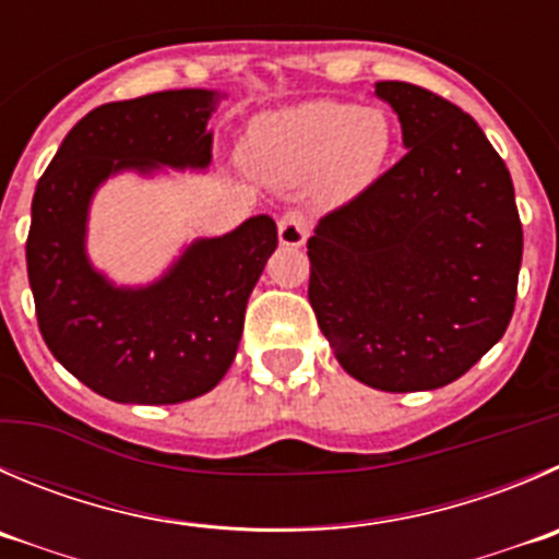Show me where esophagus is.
Wrapping results in <instances>:
<instances>
[{
  "instance_id": "obj_1",
  "label": "esophagus",
  "mask_w": 559,
  "mask_h": 559,
  "mask_svg": "<svg viewBox=\"0 0 559 559\" xmlns=\"http://www.w3.org/2000/svg\"><path fill=\"white\" fill-rule=\"evenodd\" d=\"M278 240L286 248H300L308 240V221L300 210H289L278 221Z\"/></svg>"
}]
</instances>
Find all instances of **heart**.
<instances>
[{
    "label": "heart",
    "instance_id": "heart-1",
    "mask_svg": "<svg viewBox=\"0 0 559 559\" xmlns=\"http://www.w3.org/2000/svg\"><path fill=\"white\" fill-rule=\"evenodd\" d=\"M388 150L390 122L379 108L311 100L259 117L242 160L275 186L313 180L322 202H344L377 177Z\"/></svg>",
    "mask_w": 559,
    "mask_h": 559
}]
</instances>
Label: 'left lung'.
Wrapping results in <instances>:
<instances>
[{
	"mask_svg": "<svg viewBox=\"0 0 559 559\" xmlns=\"http://www.w3.org/2000/svg\"><path fill=\"white\" fill-rule=\"evenodd\" d=\"M406 155L308 240L311 302L346 373L384 393L435 390L506 333L522 267L511 171L469 114L379 81Z\"/></svg>",
	"mask_w": 559,
	"mask_h": 559,
	"instance_id": "obj_1",
	"label": "left lung"
}]
</instances>
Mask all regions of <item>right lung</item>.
Wrapping results in <instances>:
<instances>
[{
	"label": "right lung",
	"instance_id": "add662e5",
	"mask_svg": "<svg viewBox=\"0 0 559 559\" xmlns=\"http://www.w3.org/2000/svg\"><path fill=\"white\" fill-rule=\"evenodd\" d=\"M210 90L97 106L73 124L32 199L26 273L37 328L79 382L119 404H180L229 371L246 306L278 248L270 215L186 248L150 286H114L84 251L92 193L117 171L207 169Z\"/></svg>",
	"mask_w": 559,
	"mask_h": 559
}]
</instances>
